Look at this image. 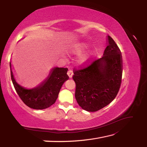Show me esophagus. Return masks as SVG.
Instances as JSON below:
<instances>
[{"mask_svg": "<svg viewBox=\"0 0 147 147\" xmlns=\"http://www.w3.org/2000/svg\"><path fill=\"white\" fill-rule=\"evenodd\" d=\"M67 75L69 78H72L73 76V72L72 70H69L67 71Z\"/></svg>", "mask_w": 147, "mask_h": 147, "instance_id": "34e87169", "label": "esophagus"}]
</instances>
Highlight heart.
<instances>
[{
  "mask_svg": "<svg viewBox=\"0 0 147 147\" xmlns=\"http://www.w3.org/2000/svg\"><path fill=\"white\" fill-rule=\"evenodd\" d=\"M89 43L85 42H78L72 45L69 49V52L71 54H80L82 53L83 51H85V49L88 48ZM96 54V51H92L91 52L85 53L83 54L78 59V63L79 65H82V66H86V65H88L90 62L92 61L93 58Z\"/></svg>",
  "mask_w": 147,
  "mask_h": 147,
  "instance_id": "1",
  "label": "heart"
}]
</instances>
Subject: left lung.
<instances>
[{
	"instance_id": "obj_1",
	"label": "left lung",
	"mask_w": 147,
	"mask_h": 147,
	"mask_svg": "<svg viewBox=\"0 0 147 147\" xmlns=\"http://www.w3.org/2000/svg\"><path fill=\"white\" fill-rule=\"evenodd\" d=\"M103 57L88 67L74 71L75 98L84 110L95 112L113 101L119 90L122 78V55L116 43L107 37Z\"/></svg>"
}]
</instances>
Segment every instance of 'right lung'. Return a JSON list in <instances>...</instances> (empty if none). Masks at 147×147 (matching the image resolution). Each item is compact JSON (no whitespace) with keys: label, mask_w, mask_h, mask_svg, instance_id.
Here are the masks:
<instances>
[{"label":"right lung","mask_w":147,"mask_h":147,"mask_svg":"<svg viewBox=\"0 0 147 147\" xmlns=\"http://www.w3.org/2000/svg\"><path fill=\"white\" fill-rule=\"evenodd\" d=\"M11 80L14 88L23 102L29 107L42 110L51 107L55 102L62 85L69 79L68 69L54 67L47 78L33 88H26L20 85L15 79L10 61Z\"/></svg>","instance_id":"obj_1"}]
</instances>
